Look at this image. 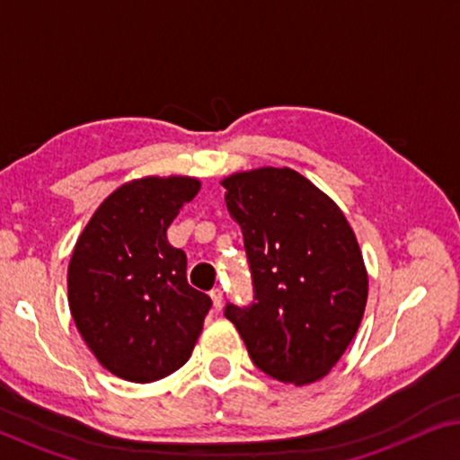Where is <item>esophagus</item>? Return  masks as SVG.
Here are the masks:
<instances>
[{"instance_id":"obj_1","label":"esophagus","mask_w":460,"mask_h":460,"mask_svg":"<svg viewBox=\"0 0 460 460\" xmlns=\"http://www.w3.org/2000/svg\"><path fill=\"white\" fill-rule=\"evenodd\" d=\"M209 295H211L213 305H216V310H219V307H222V304H224V293H222V288H213V291H211Z\"/></svg>"}]
</instances>
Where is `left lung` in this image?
<instances>
[{
	"label": "left lung",
	"mask_w": 460,
	"mask_h": 460,
	"mask_svg": "<svg viewBox=\"0 0 460 460\" xmlns=\"http://www.w3.org/2000/svg\"><path fill=\"white\" fill-rule=\"evenodd\" d=\"M241 226L255 301L226 305L251 360L282 383L307 385L339 362L362 323L368 272L335 200L288 167L222 180Z\"/></svg>",
	"instance_id": "obj_1"
}]
</instances>
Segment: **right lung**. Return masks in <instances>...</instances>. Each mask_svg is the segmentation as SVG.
<instances>
[{
    "label": "right lung",
    "mask_w": 460,
    "mask_h": 460,
    "mask_svg": "<svg viewBox=\"0 0 460 460\" xmlns=\"http://www.w3.org/2000/svg\"><path fill=\"white\" fill-rule=\"evenodd\" d=\"M190 175H146L106 197L75 243L68 307L96 360L119 379L153 383L184 367L211 299L186 280V253L167 241L197 197Z\"/></svg>",
    "instance_id": "right-lung-1"
}]
</instances>
